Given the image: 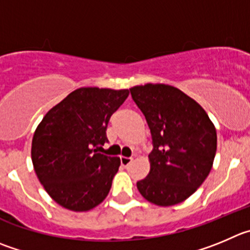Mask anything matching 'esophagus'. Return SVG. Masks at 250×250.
Masks as SVG:
<instances>
[{"label":"esophagus","instance_id":"1","mask_svg":"<svg viewBox=\"0 0 250 250\" xmlns=\"http://www.w3.org/2000/svg\"><path fill=\"white\" fill-rule=\"evenodd\" d=\"M133 162V158H128V157H121V164L123 165V167H128V165L130 164V163Z\"/></svg>","mask_w":250,"mask_h":250}]
</instances>
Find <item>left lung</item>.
I'll list each match as a JSON object with an SVG mask.
<instances>
[{"label": "left lung", "instance_id": "1", "mask_svg": "<svg viewBox=\"0 0 250 250\" xmlns=\"http://www.w3.org/2000/svg\"><path fill=\"white\" fill-rule=\"evenodd\" d=\"M133 100L146 116L154 149L150 171L137 183L146 201L160 207L178 205L202 185L213 165L216 127L197 102L174 86H133Z\"/></svg>", "mask_w": 250, "mask_h": 250}]
</instances>
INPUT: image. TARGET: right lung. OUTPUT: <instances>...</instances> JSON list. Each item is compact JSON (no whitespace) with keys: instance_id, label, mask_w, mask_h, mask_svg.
Segmentation results:
<instances>
[{"instance_id":"right-lung-1","label":"right lung","mask_w":250,"mask_h":250,"mask_svg":"<svg viewBox=\"0 0 250 250\" xmlns=\"http://www.w3.org/2000/svg\"><path fill=\"white\" fill-rule=\"evenodd\" d=\"M128 95V90L80 87L49 109L37 127L30 151L34 171L64 208L90 211L108 195L121 160L97 150L107 142L112 113Z\"/></svg>"}]
</instances>
